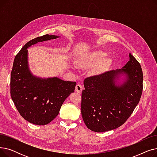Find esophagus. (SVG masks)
<instances>
[{"instance_id":"obj_1","label":"esophagus","mask_w":157,"mask_h":157,"mask_svg":"<svg viewBox=\"0 0 157 157\" xmlns=\"http://www.w3.org/2000/svg\"><path fill=\"white\" fill-rule=\"evenodd\" d=\"M83 90V86H82L80 83H78L75 88V91L78 93H81Z\"/></svg>"}]
</instances>
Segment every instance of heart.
<instances>
[{"mask_svg":"<svg viewBox=\"0 0 157 157\" xmlns=\"http://www.w3.org/2000/svg\"><path fill=\"white\" fill-rule=\"evenodd\" d=\"M105 55V53L101 52V51H97L94 52L90 54L88 56V63H92L99 61L101 59H102L103 57H104ZM110 63V60L108 59H104L101 62V65L102 66H107ZM79 65L80 66H83L84 65V61L83 60H79L78 62Z\"/></svg>","mask_w":157,"mask_h":157,"instance_id":"1","label":"heart"}]
</instances>
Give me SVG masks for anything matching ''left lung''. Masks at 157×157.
<instances>
[{
    "mask_svg": "<svg viewBox=\"0 0 157 157\" xmlns=\"http://www.w3.org/2000/svg\"><path fill=\"white\" fill-rule=\"evenodd\" d=\"M129 59L121 69L84 80L81 114L86 126L92 131L103 132L118 128L138 104L143 92V74L141 65L130 53ZM123 75L126 76L123 83L117 84Z\"/></svg>",
    "mask_w": 157,
    "mask_h": 157,
    "instance_id": "left-lung-1",
    "label": "left lung"
}]
</instances>
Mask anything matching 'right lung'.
<instances>
[{
	"label": "right lung",
	"mask_w": 157,
	"mask_h": 157,
	"mask_svg": "<svg viewBox=\"0 0 157 157\" xmlns=\"http://www.w3.org/2000/svg\"><path fill=\"white\" fill-rule=\"evenodd\" d=\"M58 37L46 34L33 39L21 49L14 60L10 83L12 100L21 116L34 125H44L53 120L76 85V82L56 77L35 76L29 69L27 48L39 42Z\"/></svg>",
	"instance_id": "1"
}]
</instances>
